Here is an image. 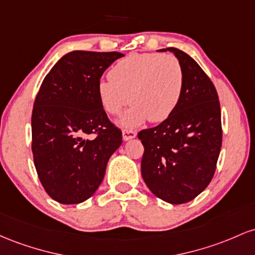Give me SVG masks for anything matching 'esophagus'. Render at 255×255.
<instances>
[{"mask_svg":"<svg viewBox=\"0 0 255 255\" xmlns=\"http://www.w3.org/2000/svg\"><path fill=\"white\" fill-rule=\"evenodd\" d=\"M133 137H136L135 131L128 130V128H124V130H123V139H124V141H128V139L133 138Z\"/></svg>","mask_w":255,"mask_h":255,"instance_id":"1","label":"esophagus"}]
</instances>
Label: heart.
<instances>
[{"label":"heart","instance_id":"heart-1","mask_svg":"<svg viewBox=\"0 0 255 255\" xmlns=\"http://www.w3.org/2000/svg\"><path fill=\"white\" fill-rule=\"evenodd\" d=\"M108 77L97 84L100 102L112 116L122 113L128 102L133 105L120 119L125 128L147 119L164 122L178 106L184 87L181 61L171 54H130L111 68Z\"/></svg>","mask_w":255,"mask_h":255}]
</instances>
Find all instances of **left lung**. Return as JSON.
<instances>
[{"label":"left lung","instance_id":"8db88e82","mask_svg":"<svg viewBox=\"0 0 255 255\" xmlns=\"http://www.w3.org/2000/svg\"><path fill=\"white\" fill-rule=\"evenodd\" d=\"M167 50L183 67L181 101L167 119L137 136L144 147L141 172L147 187L159 199L179 205L212 181L222 148V114L214 84L199 64L177 48Z\"/></svg>","mask_w":255,"mask_h":255}]
</instances>
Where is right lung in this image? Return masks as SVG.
<instances>
[{"instance_id":"1","label":"right lung","mask_w":255,"mask_h":255,"mask_svg":"<svg viewBox=\"0 0 255 255\" xmlns=\"http://www.w3.org/2000/svg\"><path fill=\"white\" fill-rule=\"evenodd\" d=\"M123 56L118 51H71L53 66L37 93L31 118L33 162L45 193L60 204L89 199L122 144V131L108 119L97 84Z\"/></svg>"}]
</instances>
